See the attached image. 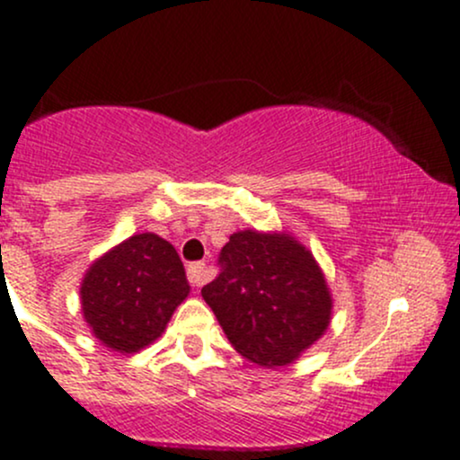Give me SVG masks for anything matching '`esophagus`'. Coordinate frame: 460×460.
<instances>
[{"label":"esophagus","instance_id":"obj_1","mask_svg":"<svg viewBox=\"0 0 460 460\" xmlns=\"http://www.w3.org/2000/svg\"><path fill=\"white\" fill-rule=\"evenodd\" d=\"M188 281L192 288H201L208 281L206 263H190L188 265Z\"/></svg>","mask_w":460,"mask_h":460}]
</instances>
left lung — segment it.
<instances>
[{
  "instance_id": "obj_1",
  "label": "left lung",
  "mask_w": 460,
  "mask_h": 460,
  "mask_svg": "<svg viewBox=\"0 0 460 460\" xmlns=\"http://www.w3.org/2000/svg\"><path fill=\"white\" fill-rule=\"evenodd\" d=\"M201 296L232 348L263 367L299 358L328 330L332 296L310 250L286 232L241 230L219 254Z\"/></svg>"
}]
</instances>
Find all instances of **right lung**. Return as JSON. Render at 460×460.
<instances>
[{
  "label": "right lung",
  "instance_id": "right-lung-1",
  "mask_svg": "<svg viewBox=\"0 0 460 460\" xmlns=\"http://www.w3.org/2000/svg\"><path fill=\"white\" fill-rule=\"evenodd\" d=\"M188 292L177 250L153 232L130 236L99 257L79 288L88 328L121 354L159 339Z\"/></svg>",
  "mask_w": 460,
  "mask_h": 460
}]
</instances>
